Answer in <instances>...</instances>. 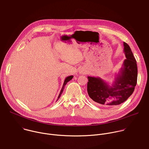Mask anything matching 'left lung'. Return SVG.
I'll return each instance as SVG.
<instances>
[{"label": "left lung", "mask_w": 149, "mask_h": 149, "mask_svg": "<svg viewBox=\"0 0 149 149\" xmlns=\"http://www.w3.org/2000/svg\"><path fill=\"white\" fill-rule=\"evenodd\" d=\"M126 59L111 85L100 77H88L87 91L97 104L106 107L118 105L125 102L133 93L137 79L136 61L129 45L123 42Z\"/></svg>", "instance_id": "obj_1"}]
</instances>
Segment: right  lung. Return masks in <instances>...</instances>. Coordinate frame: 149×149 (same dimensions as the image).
Wrapping results in <instances>:
<instances>
[{"instance_id": "right-lung-1", "label": "right lung", "mask_w": 149, "mask_h": 149, "mask_svg": "<svg viewBox=\"0 0 149 149\" xmlns=\"http://www.w3.org/2000/svg\"><path fill=\"white\" fill-rule=\"evenodd\" d=\"M73 77H74V76H73V75H70V76H68V77H66V78H65V80H64V84H63V87H62V88H61V91H60V94H59V95H58V98H57V100H58V99L60 98V97L61 96V94L63 93V91H64V88H65V85L67 84V82H68V81H70V80H71V79H72V78H73Z\"/></svg>"}]
</instances>
